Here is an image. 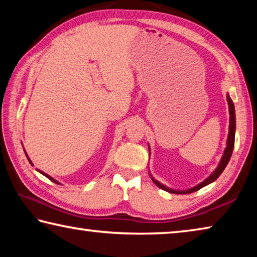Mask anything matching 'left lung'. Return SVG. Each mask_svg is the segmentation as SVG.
Listing matches in <instances>:
<instances>
[{
	"label": "left lung",
	"mask_w": 257,
	"mask_h": 257,
	"mask_svg": "<svg viewBox=\"0 0 257 257\" xmlns=\"http://www.w3.org/2000/svg\"><path fill=\"white\" fill-rule=\"evenodd\" d=\"M227 101H228V106H229V114H230V119H229V133H228V139H227V147L224 149L223 152V155L222 158H221L219 164H217V167L214 171H213L210 176H208L205 180L202 181L201 184H198L196 186L191 187L189 189H186V190H177V189H172V188H169V187L164 186L163 184H161L160 181L155 180L153 176L151 175L150 176L152 178V180H153L154 184L159 187V188L163 189L165 191H169V193H173V194H190V193H194V191H197L198 189L203 188V187H205L207 185L212 184L213 181H215L217 178L220 177L221 173L223 172L224 168L227 167V164L229 162L230 158H231V154H232V151H233V146H234V133H236V112H234V105L232 103V99L230 98L229 94H227ZM149 150H150V146H149ZM151 151V150H150Z\"/></svg>",
	"instance_id": "left-lung-1"
}]
</instances>
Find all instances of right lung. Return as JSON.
Wrapping results in <instances>:
<instances>
[{
    "mask_svg": "<svg viewBox=\"0 0 257 257\" xmlns=\"http://www.w3.org/2000/svg\"><path fill=\"white\" fill-rule=\"evenodd\" d=\"M25 154H26V156H27V159H28V161H29V163L33 165V163H32V161H30V159L28 158V155H27V153H26V151H25ZM36 170H37L38 172H40V173H42V175H43V176H45L46 178H49V179H50V180H52V181H53V182H55V184H59V181H56L55 179H53V178H52L51 176H49V175H47V173H45V172H43V171H41V170H38V169H36Z\"/></svg>",
    "mask_w": 257,
    "mask_h": 257,
    "instance_id": "1",
    "label": "right lung"
}]
</instances>
